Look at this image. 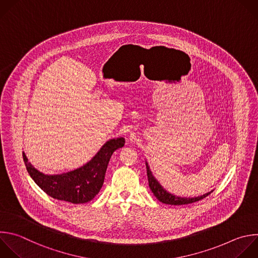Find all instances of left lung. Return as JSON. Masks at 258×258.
I'll use <instances>...</instances> for the list:
<instances>
[{"mask_svg":"<svg viewBox=\"0 0 258 258\" xmlns=\"http://www.w3.org/2000/svg\"><path fill=\"white\" fill-rule=\"evenodd\" d=\"M146 166H147V175H148V181H149V186L150 189L152 190V192L154 194V196L156 197V199L158 201H160L163 204L166 205H173V206H182V205H188V204H192L196 202H199L205 198H207L208 196H210L212 191L205 194L203 196L200 197H196V198H181V197H177L174 195L169 194L166 189L163 188V186L158 182V180L154 177V175L152 174V171L150 170V167L148 165V163L146 162Z\"/></svg>","mask_w":258,"mask_h":258,"instance_id":"8db88e82","label":"left lung"}]
</instances>
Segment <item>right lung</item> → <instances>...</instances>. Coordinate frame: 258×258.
I'll use <instances>...</instances> for the list:
<instances>
[{
  "label": "right lung",
  "instance_id": "obj_1",
  "mask_svg": "<svg viewBox=\"0 0 258 258\" xmlns=\"http://www.w3.org/2000/svg\"><path fill=\"white\" fill-rule=\"evenodd\" d=\"M124 143L123 138L109 140L88 163L61 174H43L28 162L24 152L23 160L29 175L46 195L58 201L85 204L92 201L100 191L108 162L113 152L122 148Z\"/></svg>",
  "mask_w": 258,
  "mask_h": 258
}]
</instances>
